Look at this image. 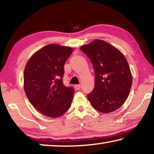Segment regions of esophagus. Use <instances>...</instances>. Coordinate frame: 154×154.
Listing matches in <instances>:
<instances>
[{"label": "esophagus", "instance_id": "obj_1", "mask_svg": "<svg viewBox=\"0 0 154 154\" xmlns=\"http://www.w3.org/2000/svg\"><path fill=\"white\" fill-rule=\"evenodd\" d=\"M74 88H75V90H80V88H81V85H75Z\"/></svg>", "mask_w": 154, "mask_h": 154}]
</instances>
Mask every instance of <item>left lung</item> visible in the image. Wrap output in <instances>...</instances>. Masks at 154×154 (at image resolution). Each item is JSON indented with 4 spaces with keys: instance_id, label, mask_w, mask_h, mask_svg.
<instances>
[{
    "instance_id": "1",
    "label": "left lung",
    "mask_w": 154,
    "mask_h": 154,
    "mask_svg": "<svg viewBox=\"0 0 154 154\" xmlns=\"http://www.w3.org/2000/svg\"><path fill=\"white\" fill-rule=\"evenodd\" d=\"M93 64L94 88L88 98L104 113L118 109L126 100L132 83V73L124 54L105 41L95 39L80 48Z\"/></svg>"
}]
</instances>
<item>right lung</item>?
<instances>
[{"instance_id": "1", "label": "right lung", "mask_w": 154, "mask_h": 154, "mask_svg": "<svg viewBox=\"0 0 154 154\" xmlns=\"http://www.w3.org/2000/svg\"><path fill=\"white\" fill-rule=\"evenodd\" d=\"M73 49L49 44L31 56L25 66L24 87L30 103L45 116L56 118L69 110L75 90L64 86V65Z\"/></svg>"}]
</instances>
